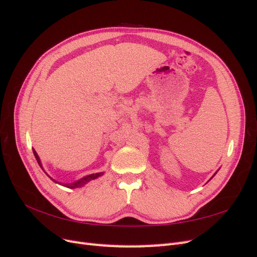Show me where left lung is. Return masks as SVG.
<instances>
[{
	"mask_svg": "<svg viewBox=\"0 0 257 257\" xmlns=\"http://www.w3.org/2000/svg\"><path fill=\"white\" fill-rule=\"evenodd\" d=\"M217 172H219V170H216V173H217ZM216 173H214V175H213L211 178H210V180H211V179H212V178L215 176V174H216ZM210 180H209V181H210Z\"/></svg>",
	"mask_w": 257,
	"mask_h": 257,
	"instance_id": "obj_1",
	"label": "left lung"
}]
</instances>
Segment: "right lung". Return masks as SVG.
Returning a JSON list of instances; mask_svg holds the SVG:
<instances>
[{
	"label": "right lung",
	"mask_w": 257,
	"mask_h": 257,
	"mask_svg": "<svg viewBox=\"0 0 257 257\" xmlns=\"http://www.w3.org/2000/svg\"><path fill=\"white\" fill-rule=\"evenodd\" d=\"M33 153H34V155H35V159H36V161H37V163H38V165H40L41 168L45 172V169H44V167H43V165H42L41 159H40V157H38L37 152H36L34 149H33ZM45 174L47 175L53 182L59 183V184L63 185V186H65V188H68V189H76V188H81V186H83L84 184H87L88 182H90V181H92V180H95V179H97L98 177H102V176L104 175V172H103V173H96V174H91V175H88V176H84V177L80 178L79 180L74 181V182H72V183H61V182H58V181L54 180V179H52L46 172H45Z\"/></svg>",
	"instance_id": "obj_1"
}]
</instances>
